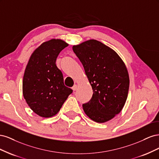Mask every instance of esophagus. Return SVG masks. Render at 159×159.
<instances>
[{
	"mask_svg": "<svg viewBox=\"0 0 159 159\" xmlns=\"http://www.w3.org/2000/svg\"><path fill=\"white\" fill-rule=\"evenodd\" d=\"M77 88H78V85H74L73 87H72V89H73L74 91H75L77 89Z\"/></svg>",
	"mask_w": 159,
	"mask_h": 159,
	"instance_id": "esophagus-1",
	"label": "esophagus"
}]
</instances>
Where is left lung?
Instances as JSON below:
<instances>
[{"mask_svg":"<svg viewBox=\"0 0 159 159\" xmlns=\"http://www.w3.org/2000/svg\"><path fill=\"white\" fill-rule=\"evenodd\" d=\"M82 64L93 89V95L83 109L89 118L105 123L121 111L128 95L129 76L117 53L96 40L72 47Z\"/></svg>","mask_w":159,"mask_h":159,"instance_id":"left-lung-1","label":"left lung"}]
</instances>
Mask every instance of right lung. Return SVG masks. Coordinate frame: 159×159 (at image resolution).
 <instances>
[{
	"label": "right lung",
	"mask_w": 159,
	"mask_h": 159,
	"mask_svg": "<svg viewBox=\"0 0 159 159\" xmlns=\"http://www.w3.org/2000/svg\"><path fill=\"white\" fill-rule=\"evenodd\" d=\"M68 45L54 38L43 42L33 52L26 65L22 81L24 98L42 117L54 116L73 91L64 85L63 74L56 64L60 52Z\"/></svg>",
	"instance_id": "add662e5"
}]
</instances>
